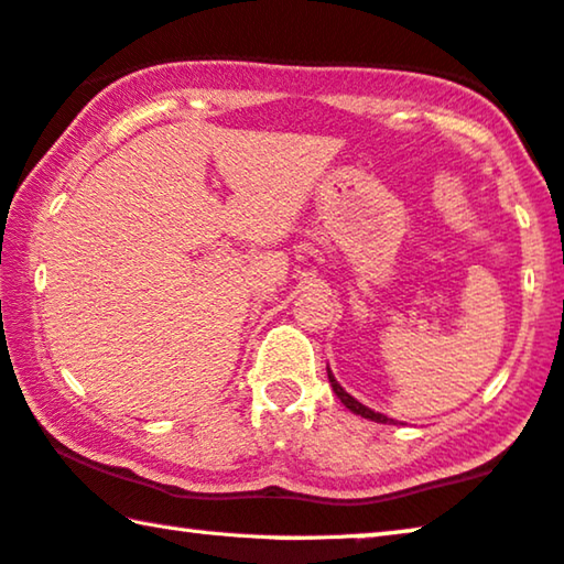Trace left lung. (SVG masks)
Returning <instances> with one entry per match:
<instances>
[{"label": "left lung", "mask_w": 564, "mask_h": 564, "mask_svg": "<svg viewBox=\"0 0 564 564\" xmlns=\"http://www.w3.org/2000/svg\"><path fill=\"white\" fill-rule=\"evenodd\" d=\"M327 378H330L333 391H335L337 398H340L345 409H350L355 415H362V419H368V421H376V423H393V419H388V415H383V413H376L372 409H368V405H362V403L355 401V398H352L350 393H345V388H343L340 383H337L335 376L330 372V368H327Z\"/></svg>", "instance_id": "1"}]
</instances>
